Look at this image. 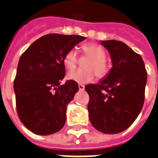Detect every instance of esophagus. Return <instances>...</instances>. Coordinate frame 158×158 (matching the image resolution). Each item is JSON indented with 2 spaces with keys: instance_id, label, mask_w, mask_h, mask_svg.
I'll return each mask as SVG.
<instances>
[{
  "instance_id": "esophagus-1",
  "label": "esophagus",
  "mask_w": 158,
  "mask_h": 158,
  "mask_svg": "<svg viewBox=\"0 0 158 158\" xmlns=\"http://www.w3.org/2000/svg\"><path fill=\"white\" fill-rule=\"evenodd\" d=\"M79 89L80 91H83L85 89V86L83 85V84H79Z\"/></svg>"
}]
</instances>
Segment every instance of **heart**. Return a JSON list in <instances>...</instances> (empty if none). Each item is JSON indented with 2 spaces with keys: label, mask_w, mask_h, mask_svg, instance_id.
I'll return each instance as SVG.
<instances>
[{
  "label": "heart",
  "mask_w": 158,
  "mask_h": 158,
  "mask_svg": "<svg viewBox=\"0 0 158 158\" xmlns=\"http://www.w3.org/2000/svg\"><path fill=\"white\" fill-rule=\"evenodd\" d=\"M86 54L92 57L87 62L85 67L88 69H76L67 74L69 80L79 83H86L94 79L95 72L97 77L101 79L109 73V66L106 61V52L102 47L97 44H87L83 46ZM78 55L75 48H71L66 52L63 57V64L68 70H72L76 66Z\"/></svg>",
  "instance_id": "obj_1"
}]
</instances>
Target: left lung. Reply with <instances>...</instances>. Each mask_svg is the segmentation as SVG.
Returning a JSON list of instances; mask_svg holds the SVG:
<instances>
[{
  "mask_svg": "<svg viewBox=\"0 0 158 158\" xmlns=\"http://www.w3.org/2000/svg\"><path fill=\"white\" fill-rule=\"evenodd\" d=\"M101 44L110 52L113 66L98 83L85 86L88 115L97 130L117 134L127 129L141 111L147 71L141 56L125 43L110 40Z\"/></svg>",
  "mask_w": 158,
  "mask_h": 158,
  "instance_id": "8db88e82",
  "label": "left lung"
}]
</instances>
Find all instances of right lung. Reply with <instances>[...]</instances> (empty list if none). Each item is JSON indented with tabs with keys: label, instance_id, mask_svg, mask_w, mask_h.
<instances>
[{
	"label": "right lung",
	"instance_id": "add662e5",
	"mask_svg": "<svg viewBox=\"0 0 158 158\" xmlns=\"http://www.w3.org/2000/svg\"><path fill=\"white\" fill-rule=\"evenodd\" d=\"M86 38L81 35L48 34L33 42L19 59L14 83L17 112L26 127L40 135L63 127L66 107L79 90L69 80L61 84L66 52Z\"/></svg>",
	"mask_w": 158,
	"mask_h": 158
}]
</instances>
